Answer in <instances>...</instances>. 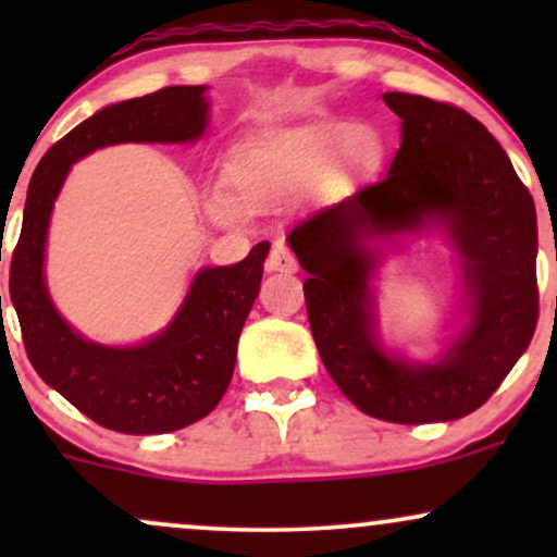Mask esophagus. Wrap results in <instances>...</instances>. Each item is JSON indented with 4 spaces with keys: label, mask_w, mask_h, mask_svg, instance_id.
I'll use <instances>...</instances> for the list:
<instances>
[{
    "label": "esophagus",
    "mask_w": 557,
    "mask_h": 557,
    "mask_svg": "<svg viewBox=\"0 0 557 557\" xmlns=\"http://www.w3.org/2000/svg\"><path fill=\"white\" fill-rule=\"evenodd\" d=\"M296 270H298V261L290 253V248L283 246V243H274L270 257H267V272L293 274Z\"/></svg>",
    "instance_id": "esophagus-1"
}]
</instances>
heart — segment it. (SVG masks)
I'll list each match as a JSON object with an SVG mask.
<instances>
[{"label":"heart","mask_w":557,"mask_h":557,"mask_svg":"<svg viewBox=\"0 0 557 557\" xmlns=\"http://www.w3.org/2000/svg\"><path fill=\"white\" fill-rule=\"evenodd\" d=\"M350 164L372 162L380 151V133L369 125L319 120L280 127L240 146L225 164V194H212L207 212L216 225H238L246 212L272 209L298 196L337 154Z\"/></svg>","instance_id":"b5f03b06"}]
</instances>
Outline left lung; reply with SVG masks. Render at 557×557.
<instances>
[{
    "label": "left lung",
    "instance_id": "1",
    "mask_svg": "<svg viewBox=\"0 0 557 557\" xmlns=\"http://www.w3.org/2000/svg\"><path fill=\"white\" fill-rule=\"evenodd\" d=\"M400 149L380 183L319 209L287 233L309 280L311 335L345 398L393 424L469 417L532 343L536 212L503 146L469 112L389 91ZM437 228L462 267L459 335L434 362L381 343L373 280L387 247Z\"/></svg>",
    "mask_w": 557,
    "mask_h": 557
}]
</instances>
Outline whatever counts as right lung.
I'll return each instance as SVG.
<instances>
[{
  "label": "right lung",
  "instance_id": "obj_1",
  "mask_svg": "<svg viewBox=\"0 0 557 557\" xmlns=\"http://www.w3.org/2000/svg\"><path fill=\"white\" fill-rule=\"evenodd\" d=\"M209 125L207 86H168L104 107L57 140L34 170L10 264L25 354L62 398L123 434H164L203 419L233 380L238 337L259 296L270 243L230 267H203L162 332L136 345L83 337L57 311L44 274L52 209L75 162L112 144H196Z\"/></svg>",
  "mask_w": 557,
  "mask_h": 557
}]
</instances>
